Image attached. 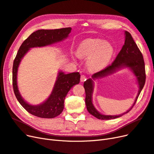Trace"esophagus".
<instances>
[{
	"label": "esophagus",
	"instance_id": "34e87169",
	"mask_svg": "<svg viewBox=\"0 0 154 154\" xmlns=\"http://www.w3.org/2000/svg\"><path fill=\"white\" fill-rule=\"evenodd\" d=\"M86 80V77L84 75H81V81L84 82Z\"/></svg>",
	"mask_w": 154,
	"mask_h": 154
}]
</instances>
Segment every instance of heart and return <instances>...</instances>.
<instances>
[{
    "label": "heart",
    "mask_w": 154,
    "mask_h": 154,
    "mask_svg": "<svg viewBox=\"0 0 154 154\" xmlns=\"http://www.w3.org/2000/svg\"><path fill=\"white\" fill-rule=\"evenodd\" d=\"M79 57H88L87 64L90 70L97 71L103 68L111 61L114 48L107 42L99 38H89L82 42L77 48Z\"/></svg>",
    "instance_id": "b5f03b06"
}]
</instances>
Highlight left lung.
Segmentation results:
<instances>
[{"label": "left lung", "instance_id": "obj_1", "mask_svg": "<svg viewBox=\"0 0 154 154\" xmlns=\"http://www.w3.org/2000/svg\"><path fill=\"white\" fill-rule=\"evenodd\" d=\"M125 40L124 45L120 52L118 53L116 59H115L111 64L107 66L103 70L99 71L95 73H94L92 78L93 79L102 77L106 76L108 74H110L115 72L116 69L120 68L122 66H127L131 68L133 72L134 73L137 78L139 86H140V90L136 97V100L134 105L129 110L124 112L122 115L118 116H107L103 115L99 112H98L95 108L94 107L92 103V93H93V80L91 79H89L84 82V88L86 93V105L88 111L91 115L95 116L99 120H111L118 117L122 116L124 114H126L129 112L132 108L135 105V103L137 100V98L142 90V89L145 85L146 81V73H145V62H144L143 57L142 53L137 46L136 43L134 40L131 34L127 32H125Z\"/></svg>", "mask_w": 154, "mask_h": 154}]
</instances>
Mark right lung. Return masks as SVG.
<instances>
[{
	"label": "right lung",
	"instance_id": "obj_1",
	"mask_svg": "<svg viewBox=\"0 0 154 154\" xmlns=\"http://www.w3.org/2000/svg\"><path fill=\"white\" fill-rule=\"evenodd\" d=\"M71 30L70 27H66L47 30L40 29L32 32L22 43L14 59L12 77L14 93L21 106L34 116L43 118H53L60 115L64 108L65 97L71 88L80 82L81 75L79 72L68 74L59 72L52 93L47 100L39 106H31L23 100L18 90L17 75L20 62L30 48L43 47L61 41L68 36Z\"/></svg>",
	"mask_w": 154,
	"mask_h": 154
}]
</instances>
